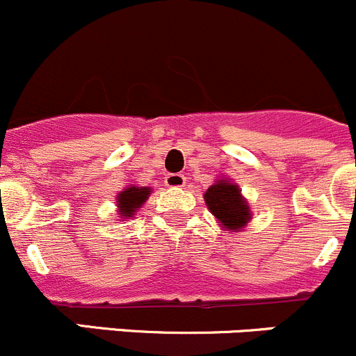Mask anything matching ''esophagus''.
<instances>
[{"label":"esophagus","mask_w":356,"mask_h":356,"mask_svg":"<svg viewBox=\"0 0 356 356\" xmlns=\"http://www.w3.org/2000/svg\"><path fill=\"white\" fill-rule=\"evenodd\" d=\"M165 186H167V188H174V189L184 188L186 177L182 174H168L167 177H165Z\"/></svg>","instance_id":"esophagus-1"}]
</instances>
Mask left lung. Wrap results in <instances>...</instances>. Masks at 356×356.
I'll return each mask as SVG.
<instances>
[{
	"instance_id": "8db88e82",
	"label": "left lung",
	"mask_w": 356,
	"mask_h": 356,
	"mask_svg": "<svg viewBox=\"0 0 356 356\" xmlns=\"http://www.w3.org/2000/svg\"><path fill=\"white\" fill-rule=\"evenodd\" d=\"M204 203L220 227L227 231H241L251 220L250 204L243 198L239 186L229 179L215 181L204 193Z\"/></svg>"
}]
</instances>
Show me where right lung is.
I'll list each match as a JSON object with an SVG mask.
<instances>
[{
  "instance_id": "add662e5",
  "label": "right lung",
  "mask_w": 356,
  "mask_h": 356,
  "mask_svg": "<svg viewBox=\"0 0 356 356\" xmlns=\"http://www.w3.org/2000/svg\"><path fill=\"white\" fill-rule=\"evenodd\" d=\"M149 195H152V189L139 188V186H129L124 191L118 193L117 207L120 218L132 217L134 211L145 204V201L149 198Z\"/></svg>"
}]
</instances>
